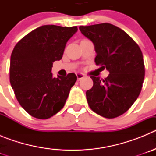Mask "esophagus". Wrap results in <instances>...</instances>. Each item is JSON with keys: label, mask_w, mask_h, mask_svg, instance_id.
<instances>
[{"label": "esophagus", "mask_w": 156, "mask_h": 156, "mask_svg": "<svg viewBox=\"0 0 156 156\" xmlns=\"http://www.w3.org/2000/svg\"><path fill=\"white\" fill-rule=\"evenodd\" d=\"M84 74L83 73H76V77H77V79L78 80H80L82 79L83 77H84Z\"/></svg>", "instance_id": "34e87169"}]
</instances>
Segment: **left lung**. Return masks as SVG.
I'll return each instance as SVG.
<instances>
[{"label": "left lung", "mask_w": 156, "mask_h": 156, "mask_svg": "<svg viewBox=\"0 0 156 156\" xmlns=\"http://www.w3.org/2000/svg\"><path fill=\"white\" fill-rule=\"evenodd\" d=\"M79 29L94 45L96 65L109 72L104 80L90 76L94 85L86 92L88 105L105 118L119 116L131 107L142 88L145 70L141 50L126 32L110 23Z\"/></svg>", "instance_id": "8db88e82"}]
</instances>
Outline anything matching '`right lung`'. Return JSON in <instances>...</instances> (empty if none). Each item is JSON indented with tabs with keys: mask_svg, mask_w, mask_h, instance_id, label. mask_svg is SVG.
<instances>
[{
	"mask_svg": "<svg viewBox=\"0 0 156 156\" xmlns=\"http://www.w3.org/2000/svg\"><path fill=\"white\" fill-rule=\"evenodd\" d=\"M77 27L45 25L29 33L14 48L10 60V83L20 105L40 119L58 113L77 80L75 73L53 77L55 61L62 59L67 41Z\"/></svg>",
	"mask_w": 156,
	"mask_h": 156,
	"instance_id": "add662e5",
	"label": "right lung"
}]
</instances>
